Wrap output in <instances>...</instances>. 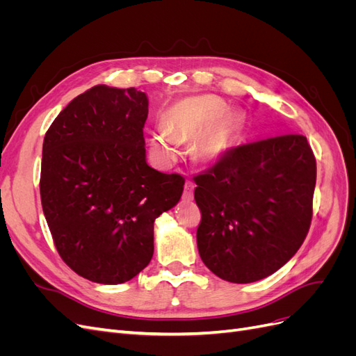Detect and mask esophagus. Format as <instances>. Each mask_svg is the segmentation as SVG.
Instances as JSON below:
<instances>
[{
  "label": "esophagus",
  "mask_w": 356,
  "mask_h": 356,
  "mask_svg": "<svg viewBox=\"0 0 356 356\" xmlns=\"http://www.w3.org/2000/svg\"><path fill=\"white\" fill-rule=\"evenodd\" d=\"M193 190H195V184L190 179L186 181V187H184V197L191 199L193 197Z\"/></svg>",
  "instance_id": "esophagus-1"
}]
</instances>
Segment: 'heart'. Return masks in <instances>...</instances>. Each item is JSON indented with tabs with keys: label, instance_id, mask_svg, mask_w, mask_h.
I'll return each instance as SVG.
<instances>
[{
	"label": "heart",
	"instance_id": "b5f03b06",
	"mask_svg": "<svg viewBox=\"0 0 356 356\" xmlns=\"http://www.w3.org/2000/svg\"><path fill=\"white\" fill-rule=\"evenodd\" d=\"M227 111V104L215 95L181 99L165 114V127L149 135L152 153L163 163L178 156V143L195 138L193 153L200 161H217L229 153L238 136V123Z\"/></svg>",
	"mask_w": 356,
	"mask_h": 356
}]
</instances>
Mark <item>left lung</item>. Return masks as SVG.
I'll list each match as a JSON object with an SVG mask.
<instances>
[{
  "label": "left lung",
  "mask_w": 356,
  "mask_h": 356,
  "mask_svg": "<svg viewBox=\"0 0 356 356\" xmlns=\"http://www.w3.org/2000/svg\"><path fill=\"white\" fill-rule=\"evenodd\" d=\"M195 182L199 254L224 281H260L305 242L316 184L306 136L282 134L236 147Z\"/></svg>",
  "instance_id": "8db88e82"
}]
</instances>
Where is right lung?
I'll list each match as a JSON object with an SVG mask.
<instances>
[{
  "instance_id": "add662e5",
  "label": "right lung",
  "mask_w": 356,
  "mask_h": 356,
  "mask_svg": "<svg viewBox=\"0 0 356 356\" xmlns=\"http://www.w3.org/2000/svg\"><path fill=\"white\" fill-rule=\"evenodd\" d=\"M147 95L95 86L55 118L42 143L40 195L63 261L92 282L117 285L145 268L153 225L174 208L184 178L147 165Z\"/></svg>"
}]
</instances>
